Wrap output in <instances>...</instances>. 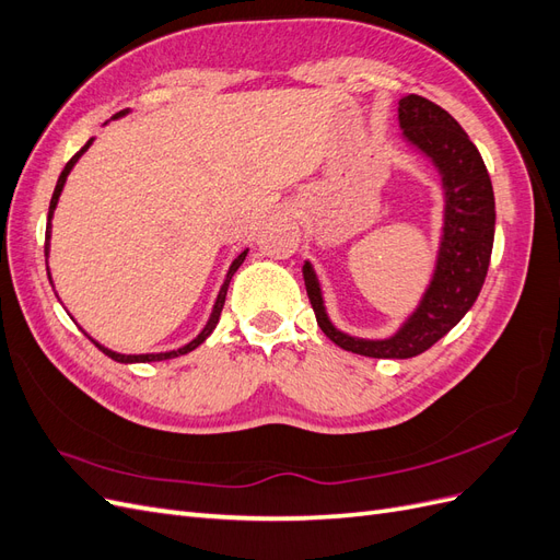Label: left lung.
<instances>
[{
	"mask_svg": "<svg viewBox=\"0 0 560 560\" xmlns=\"http://www.w3.org/2000/svg\"><path fill=\"white\" fill-rule=\"evenodd\" d=\"M398 121L406 140L434 162L445 189L436 271L418 310L387 340L351 338L326 316L312 265L305 262L302 267L318 328L338 347L373 359L418 357L457 326L483 289L494 238L492 183L465 129L443 107L415 93L398 103Z\"/></svg>",
	"mask_w": 560,
	"mask_h": 560,
	"instance_id": "8db88e82",
	"label": "left lung"
}]
</instances>
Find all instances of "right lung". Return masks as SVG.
<instances>
[{"instance_id": "1", "label": "right lung", "mask_w": 560, "mask_h": 560, "mask_svg": "<svg viewBox=\"0 0 560 560\" xmlns=\"http://www.w3.org/2000/svg\"><path fill=\"white\" fill-rule=\"evenodd\" d=\"M121 115H126V109L124 112H119V115H115V117H121ZM91 142H93V138L86 142V145L79 150L70 162L66 164V168H62V173H60V178H58V183H56V189H54V197H51V206H49V218H46V244H44V255H49V238H51V218H54V211H56V206H58V197H60V191H62V185H66V180H68V175H70V171H72V166L77 164V159L82 156L89 148H91ZM246 253L248 250H244L242 255H238V258L232 262V267H230V271H228V279H225V283H222V289H220V293H218V300H215V305H213V314H211V318H209V324H206V328L197 335L195 340H191L189 345H185V347H180V349H173V351H162V354H117V351H112V349H107V347H103V345H98L95 342V347H98L105 357H109V359H115V361H119V363H148V361H166V359H175V357H180V354H187V351H191V349H197L206 338H209V335L213 332V328L218 326V322H220V312H222V307H225V295H228V285H230V279H232V275L234 271L238 269V265L244 262V258H246ZM49 269V267H46Z\"/></svg>"}]
</instances>
